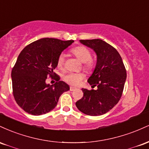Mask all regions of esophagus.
<instances>
[{
	"mask_svg": "<svg viewBox=\"0 0 149 149\" xmlns=\"http://www.w3.org/2000/svg\"><path fill=\"white\" fill-rule=\"evenodd\" d=\"M76 88H74V87H72V86H71L70 87V90H71V91H74L75 90H76Z\"/></svg>",
	"mask_w": 149,
	"mask_h": 149,
	"instance_id": "34e87169",
	"label": "esophagus"
}]
</instances>
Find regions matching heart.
Listing matches in <instances>:
<instances>
[{"label":"heart","mask_w":149,"mask_h":149,"mask_svg":"<svg viewBox=\"0 0 149 149\" xmlns=\"http://www.w3.org/2000/svg\"><path fill=\"white\" fill-rule=\"evenodd\" d=\"M71 52L83 63V67L87 71H92L95 67V62L92 59V53L86 47L83 45L77 46L71 49ZM64 64V55L61 54L57 58V65L59 69H62ZM85 78L83 73H69L64 75L63 78L66 83L73 86H78Z\"/></svg>","instance_id":"obj_1"}]
</instances>
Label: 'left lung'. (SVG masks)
Returning a JSON list of instances; mask_svg holds the SVG:
<instances>
[{
  "instance_id": "1",
  "label": "left lung",
  "mask_w": 149,
  "mask_h": 149,
  "mask_svg": "<svg viewBox=\"0 0 149 149\" xmlns=\"http://www.w3.org/2000/svg\"><path fill=\"white\" fill-rule=\"evenodd\" d=\"M96 52L95 69L88 82L97 90L82 89L83 97L77 101L78 110L88 116L106 113L115 107L122 96L127 73L122 58L116 49L101 39L80 40Z\"/></svg>"
}]
</instances>
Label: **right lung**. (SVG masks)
<instances>
[{
  "label": "right lung",
  "instance_id": "right-lung-1",
  "mask_svg": "<svg viewBox=\"0 0 149 149\" xmlns=\"http://www.w3.org/2000/svg\"><path fill=\"white\" fill-rule=\"evenodd\" d=\"M73 40L45 38L36 40L22 50L11 73L13 96L28 113L45 114L57 106L59 97L70 90L69 85L56 78L54 85L45 83L55 76L57 58Z\"/></svg>",
  "mask_w": 149,
  "mask_h": 149
}]
</instances>
